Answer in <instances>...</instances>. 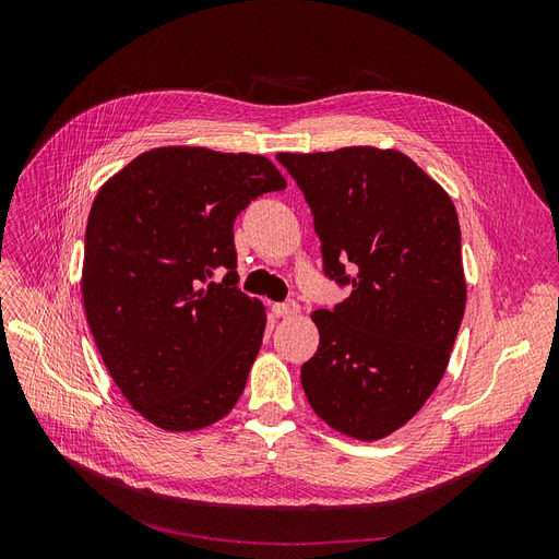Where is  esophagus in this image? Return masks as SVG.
<instances>
[{"mask_svg": "<svg viewBox=\"0 0 559 559\" xmlns=\"http://www.w3.org/2000/svg\"><path fill=\"white\" fill-rule=\"evenodd\" d=\"M273 312H275L277 317H294V314L300 312V306H298L296 300H284V302H275Z\"/></svg>", "mask_w": 559, "mask_h": 559, "instance_id": "34e87169", "label": "esophagus"}]
</instances>
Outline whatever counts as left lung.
Here are the masks:
<instances>
[{
    "label": "left lung",
    "instance_id": "obj_1",
    "mask_svg": "<svg viewBox=\"0 0 559 559\" xmlns=\"http://www.w3.org/2000/svg\"><path fill=\"white\" fill-rule=\"evenodd\" d=\"M277 160L312 210L324 273L352 286L333 310L312 312L319 347L300 368L302 392L331 429L378 441L445 376L466 308L460 218L443 186L394 148Z\"/></svg>",
    "mask_w": 559,
    "mask_h": 559
}]
</instances>
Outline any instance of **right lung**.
<instances>
[{
	"label": "right lung",
	"mask_w": 559,
	"mask_h": 559,
	"mask_svg": "<svg viewBox=\"0 0 559 559\" xmlns=\"http://www.w3.org/2000/svg\"><path fill=\"white\" fill-rule=\"evenodd\" d=\"M282 189L263 156L160 146L97 191L83 308L109 376L151 425L210 427L242 396L265 308L235 286L233 224L253 198Z\"/></svg>",
	"instance_id": "obj_1"
}]
</instances>
